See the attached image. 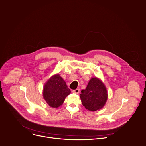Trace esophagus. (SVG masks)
I'll list each match as a JSON object with an SVG mask.
<instances>
[{
    "label": "esophagus",
    "mask_w": 146,
    "mask_h": 146,
    "mask_svg": "<svg viewBox=\"0 0 146 146\" xmlns=\"http://www.w3.org/2000/svg\"><path fill=\"white\" fill-rule=\"evenodd\" d=\"M73 93H77V94H78L79 92H80V89L78 88V89L73 90Z\"/></svg>",
    "instance_id": "1"
}]
</instances>
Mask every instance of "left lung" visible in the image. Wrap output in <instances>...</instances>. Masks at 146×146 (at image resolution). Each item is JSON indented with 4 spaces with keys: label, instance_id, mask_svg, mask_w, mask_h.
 I'll return each instance as SVG.
<instances>
[{
    "label": "left lung",
    "instance_id": "1",
    "mask_svg": "<svg viewBox=\"0 0 146 146\" xmlns=\"http://www.w3.org/2000/svg\"><path fill=\"white\" fill-rule=\"evenodd\" d=\"M80 98L85 108L90 111L100 110L105 106L108 99L106 86L101 80L92 78L85 89L81 90Z\"/></svg>",
    "mask_w": 146,
    "mask_h": 146
}]
</instances>
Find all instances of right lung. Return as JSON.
I'll list each match as a JSON object with an SVG mask.
<instances>
[{
	"label": "right lung",
	"mask_w": 146,
	"mask_h": 146,
	"mask_svg": "<svg viewBox=\"0 0 146 146\" xmlns=\"http://www.w3.org/2000/svg\"><path fill=\"white\" fill-rule=\"evenodd\" d=\"M70 93V90L58 74L53 76L47 81L43 90L44 99L48 106L53 108H58L61 106Z\"/></svg>",
	"instance_id": "1"
}]
</instances>
